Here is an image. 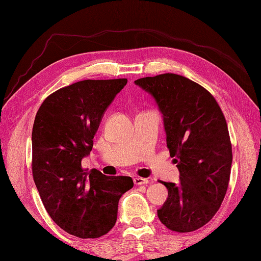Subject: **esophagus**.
I'll return each instance as SVG.
<instances>
[{
	"label": "esophagus",
	"mask_w": 261,
	"mask_h": 261,
	"mask_svg": "<svg viewBox=\"0 0 261 261\" xmlns=\"http://www.w3.org/2000/svg\"><path fill=\"white\" fill-rule=\"evenodd\" d=\"M134 182L136 185H146L147 182H149V179H147V178H142V177H135Z\"/></svg>",
	"instance_id": "obj_1"
}]
</instances>
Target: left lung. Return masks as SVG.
I'll return each mask as SVG.
<instances>
[{
  "instance_id": "8db88e82",
  "label": "left lung",
  "mask_w": 261,
  "mask_h": 261,
  "mask_svg": "<svg viewBox=\"0 0 261 261\" xmlns=\"http://www.w3.org/2000/svg\"><path fill=\"white\" fill-rule=\"evenodd\" d=\"M135 84L157 103L179 170L178 184L161 181L169 196L157 210L159 220L169 230L196 231L212 219L227 191L232 145L226 119L215 97L184 76L163 73Z\"/></svg>"
}]
</instances>
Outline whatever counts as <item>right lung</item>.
<instances>
[{
	"label": "right lung",
	"mask_w": 261,
	"mask_h": 261,
	"mask_svg": "<svg viewBox=\"0 0 261 261\" xmlns=\"http://www.w3.org/2000/svg\"><path fill=\"white\" fill-rule=\"evenodd\" d=\"M126 79L85 80L51 93L38 109L33 135V176L46 212L62 230L98 238L115 226L131 177L82 169L104 112Z\"/></svg>",
	"instance_id": "1"
}]
</instances>
